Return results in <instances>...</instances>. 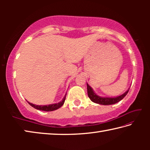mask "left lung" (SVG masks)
<instances>
[{"mask_svg":"<svg viewBox=\"0 0 150 150\" xmlns=\"http://www.w3.org/2000/svg\"><path fill=\"white\" fill-rule=\"evenodd\" d=\"M87 93H88V96L89 97L90 99L93 101V103L99 104V105H113V104L117 103L119 101H120L122 99H123L127 93H128L129 90L126 91V93H124L123 95H122L117 97L115 98H103L100 97L96 95V94L93 92L92 89L89 85H88L87 83Z\"/></svg>","mask_w":150,"mask_h":150,"instance_id":"1","label":"left lung"}]
</instances>
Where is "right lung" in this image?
I'll return each instance as SVG.
<instances>
[{
  "instance_id": "obj_1",
  "label": "right lung",
  "mask_w": 150,
  "mask_h": 150,
  "mask_svg": "<svg viewBox=\"0 0 150 150\" xmlns=\"http://www.w3.org/2000/svg\"><path fill=\"white\" fill-rule=\"evenodd\" d=\"M65 97L66 95L64 96L63 99L62 101H61L60 103H57V104H53V105H47V106H38V105H33V104L30 103L29 102H28L29 103V105L30 106H32V107H34L35 109H38V110H44V111H53L55 110H57L59 108H60L61 106H63V103L65 102Z\"/></svg>"
}]
</instances>
